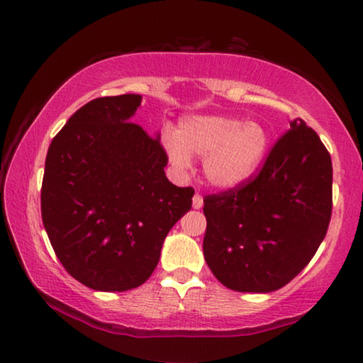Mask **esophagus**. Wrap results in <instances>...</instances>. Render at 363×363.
Segmentation results:
<instances>
[{
	"label": "esophagus",
	"mask_w": 363,
	"mask_h": 363,
	"mask_svg": "<svg viewBox=\"0 0 363 363\" xmlns=\"http://www.w3.org/2000/svg\"><path fill=\"white\" fill-rule=\"evenodd\" d=\"M192 206H194V210H200V208L203 206V196L195 194L194 199H192Z\"/></svg>",
	"instance_id": "esophagus-1"
}]
</instances>
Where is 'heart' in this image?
Segmentation results:
<instances>
[{"label":"heart","instance_id":"b5f03b06","mask_svg":"<svg viewBox=\"0 0 363 363\" xmlns=\"http://www.w3.org/2000/svg\"><path fill=\"white\" fill-rule=\"evenodd\" d=\"M270 136L259 121L223 115H194L179 130H164L162 144L171 164L184 171L192 155H203V174L210 186L233 190L256 174L266 158Z\"/></svg>","mask_w":363,"mask_h":363}]
</instances>
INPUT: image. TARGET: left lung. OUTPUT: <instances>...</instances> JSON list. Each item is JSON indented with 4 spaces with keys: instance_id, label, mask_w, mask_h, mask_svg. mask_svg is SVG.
Wrapping results in <instances>:
<instances>
[{
    "instance_id": "obj_1",
    "label": "left lung",
    "mask_w": 363,
    "mask_h": 363,
    "mask_svg": "<svg viewBox=\"0 0 363 363\" xmlns=\"http://www.w3.org/2000/svg\"><path fill=\"white\" fill-rule=\"evenodd\" d=\"M333 168L317 133L296 118L257 176L203 200V255L233 291L285 286L320 247L331 218Z\"/></svg>"
}]
</instances>
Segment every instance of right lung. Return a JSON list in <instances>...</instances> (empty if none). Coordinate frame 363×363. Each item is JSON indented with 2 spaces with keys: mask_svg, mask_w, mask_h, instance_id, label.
<instances>
[{
  "mask_svg": "<svg viewBox=\"0 0 363 363\" xmlns=\"http://www.w3.org/2000/svg\"><path fill=\"white\" fill-rule=\"evenodd\" d=\"M139 94L99 97L49 145L41 218L54 253L79 284L133 290L155 270L168 232L192 208V187L168 181L167 152L133 116Z\"/></svg>",
  "mask_w": 363,
  "mask_h": 363,
  "instance_id": "obj_1",
  "label": "right lung"
}]
</instances>
